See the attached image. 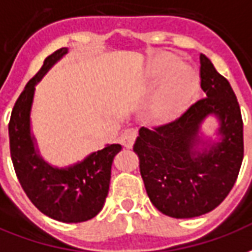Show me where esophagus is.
Returning <instances> with one entry per match:
<instances>
[{
    "label": "esophagus",
    "instance_id": "1",
    "mask_svg": "<svg viewBox=\"0 0 252 252\" xmlns=\"http://www.w3.org/2000/svg\"><path fill=\"white\" fill-rule=\"evenodd\" d=\"M136 136H138V129L136 128H128L123 133L121 142H123V144L126 146V149H131L132 146H133V142H135Z\"/></svg>",
    "mask_w": 252,
    "mask_h": 252
}]
</instances>
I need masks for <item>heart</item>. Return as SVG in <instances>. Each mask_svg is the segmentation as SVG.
I'll use <instances>...</instances> for the list:
<instances>
[{
	"label": "heart",
	"mask_w": 252,
	"mask_h": 252,
	"mask_svg": "<svg viewBox=\"0 0 252 252\" xmlns=\"http://www.w3.org/2000/svg\"><path fill=\"white\" fill-rule=\"evenodd\" d=\"M149 77L156 83L166 82L153 102V112L159 119H172L189 105L199 87L198 77L189 68H183L177 56L166 54L150 66Z\"/></svg>",
	"instance_id": "obj_1"
}]
</instances>
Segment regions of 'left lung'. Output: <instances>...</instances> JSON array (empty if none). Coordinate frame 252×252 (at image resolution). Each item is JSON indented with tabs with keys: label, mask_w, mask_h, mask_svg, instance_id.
<instances>
[{
	"label": "left lung",
	"mask_w": 252,
	"mask_h": 252,
	"mask_svg": "<svg viewBox=\"0 0 252 252\" xmlns=\"http://www.w3.org/2000/svg\"><path fill=\"white\" fill-rule=\"evenodd\" d=\"M199 60L205 98L175 121L151 129L142 126L133 144L151 203L173 218L198 217L214 210L235 186L244 156L236 95L205 54ZM210 114L220 121V142L214 144L199 138L200 124Z\"/></svg>",
	"instance_id": "1"
}]
</instances>
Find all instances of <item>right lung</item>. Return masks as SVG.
Segmentation results:
<instances>
[{
    "label": "right lung",
    "mask_w": 252,
    "mask_h": 252,
    "mask_svg": "<svg viewBox=\"0 0 252 252\" xmlns=\"http://www.w3.org/2000/svg\"><path fill=\"white\" fill-rule=\"evenodd\" d=\"M66 53L68 49L63 47L45 59L17 98L8 129L13 168L28 199L47 217L73 224L91 220L102 210L109 192L112 163L121 146L109 144L82 162L61 169L49 165L38 154L30 124L35 84Z\"/></svg>",
    "instance_id": "1"
}]
</instances>
